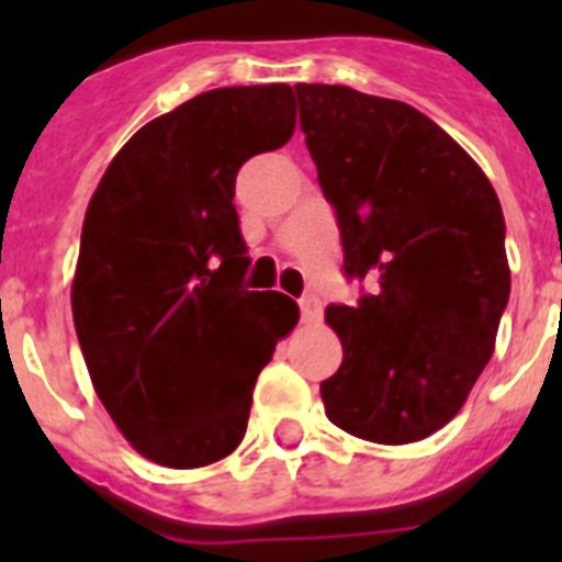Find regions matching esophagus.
Listing matches in <instances>:
<instances>
[{
  "instance_id": "1",
  "label": "esophagus",
  "mask_w": 562,
  "mask_h": 562,
  "mask_svg": "<svg viewBox=\"0 0 562 562\" xmlns=\"http://www.w3.org/2000/svg\"><path fill=\"white\" fill-rule=\"evenodd\" d=\"M297 304H301V317H304V321H317V317H321V297H317L315 292H304Z\"/></svg>"
}]
</instances>
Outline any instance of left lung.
<instances>
[{
	"label": "left lung",
	"mask_w": 562,
	"mask_h": 562,
	"mask_svg": "<svg viewBox=\"0 0 562 562\" xmlns=\"http://www.w3.org/2000/svg\"><path fill=\"white\" fill-rule=\"evenodd\" d=\"M317 182L337 213L342 272L371 278L329 304L342 342L326 416L376 445L445 428L495 349L509 301L504 211L475 160L428 114L340 83H297Z\"/></svg>",
	"instance_id": "1"
}]
</instances>
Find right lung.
I'll return each mask as SVG.
<instances>
[{
  "instance_id": "1",
  "label": "right lung",
  "mask_w": 562,
  "mask_h": 562,
  "mask_svg": "<svg viewBox=\"0 0 562 562\" xmlns=\"http://www.w3.org/2000/svg\"><path fill=\"white\" fill-rule=\"evenodd\" d=\"M295 132L286 83L225 87L154 117L114 154L81 231L72 321L98 400L132 448L173 470L245 439L258 371L297 324L250 292L238 168Z\"/></svg>"
}]
</instances>
